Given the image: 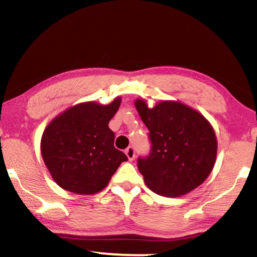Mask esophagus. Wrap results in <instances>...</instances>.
<instances>
[{
  "mask_svg": "<svg viewBox=\"0 0 257 257\" xmlns=\"http://www.w3.org/2000/svg\"><path fill=\"white\" fill-rule=\"evenodd\" d=\"M125 154L126 156H127V158H128V160L130 161H132L133 159H135V156H136V152H135V149H133L132 146H130V147H127V149L125 150Z\"/></svg>",
  "mask_w": 257,
  "mask_h": 257,
  "instance_id": "obj_1",
  "label": "esophagus"
}]
</instances>
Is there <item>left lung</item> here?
<instances>
[{"mask_svg": "<svg viewBox=\"0 0 257 257\" xmlns=\"http://www.w3.org/2000/svg\"><path fill=\"white\" fill-rule=\"evenodd\" d=\"M135 105L152 144L149 157L138 159L147 187L168 198L199 187L216 160L217 140L210 122L178 100L149 107L145 99H137Z\"/></svg>", "mask_w": 257, "mask_h": 257, "instance_id": "left-lung-1", "label": "left lung"}]
</instances>
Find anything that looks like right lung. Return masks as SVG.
<instances>
[{
    "mask_svg": "<svg viewBox=\"0 0 257 257\" xmlns=\"http://www.w3.org/2000/svg\"><path fill=\"white\" fill-rule=\"evenodd\" d=\"M120 103V97L107 105L85 101L49 122L41 139V153L59 187L76 194H96L127 160L113 146L114 133L108 128Z\"/></svg>",
    "mask_w": 257,
    "mask_h": 257,
    "instance_id": "add662e5",
    "label": "right lung"
}]
</instances>
